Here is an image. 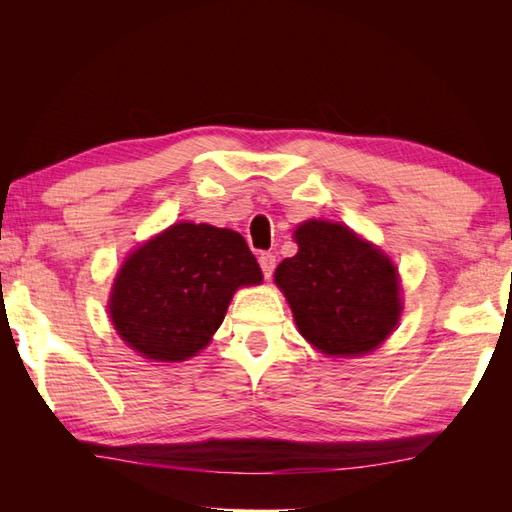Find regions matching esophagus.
<instances>
[{
	"label": "esophagus",
	"instance_id": "34e87169",
	"mask_svg": "<svg viewBox=\"0 0 512 512\" xmlns=\"http://www.w3.org/2000/svg\"><path fill=\"white\" fill-rule=\"evenodd\" d=\"M258 262H260V269H262V273H265V277H271L275 271V256L271 252H262L258 256Z\"/></svg>",
	"mask_w": 512,
	"mask_h": 512
}]
</instances>
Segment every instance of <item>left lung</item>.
Listing matches in <instances>:
<instances>
[{"label": "left lung", "instance_id": "8db88e82", "mask_svg": "<svg viewBox=\"0 0 512 512\" xmlns=\"http://www.w3.org/2000/svg\"><path fill=\"white\" fill-rule=\"evenodd\" d=\"M299 252L275 271L301 335L324 354L378 348L395 329L401 301L393 262L344 224L309 220Z\"/></svg>", "mask_w": 512, "mask_h": 512}]
</instances>
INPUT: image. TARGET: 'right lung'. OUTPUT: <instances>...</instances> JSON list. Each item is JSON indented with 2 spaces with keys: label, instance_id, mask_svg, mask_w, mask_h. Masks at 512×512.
<instances>
[{
  "label": "right lung",
  "instance_id": "right-lung-1",
  "mask_svg": "<svg viewBox=\"0 0 512 512\" xmlns=\"http://www.w3.org/2000/svg\"><path fill=\"white\" fill-rule=\"evenodd\" d=\"M260 282L262 271L239 232L181 222L126 260L108 309L136 352L185 361L220 329L235 290Z\"/></svg>",
  "mask_w": 512,
  "mask_h": 512
}]
</instances>
